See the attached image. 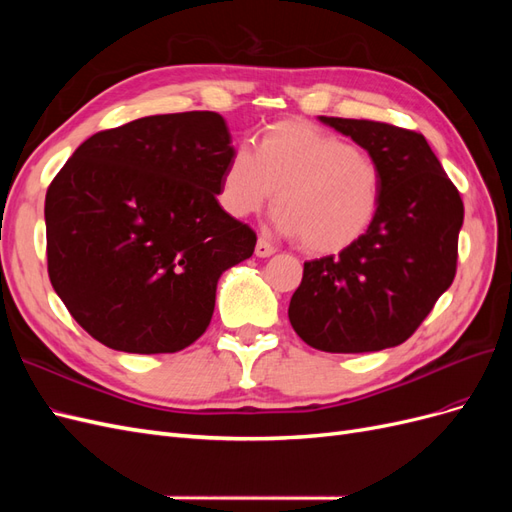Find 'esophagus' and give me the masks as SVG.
I'll return each mask as SVG.
<instances>
[{
	"mask_svg": "<svg viewBox=\"0 0 512 512\" xmlns=\"http://www.w3.org/2000/svg\"><path fill=\"white\" fill-rule=\"evenodd\" d=\"M256 256L258 258H269V256H273L275 254V247L267 241V239H258L256 241Z\"/></svg>",
	"mask_w": 512,
	"mask_h": 512,
	"instance_id": "1",
	"label": "esophagus"
}]
</instances>
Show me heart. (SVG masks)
Segmentation results:
<instances>
[{
	"label": "heart",
	"instance_id": "obj_1",
	"mask_svg": "<svg viewBox=\"0 0 512 512\" xmlns=\"http://www.w3.org/2000/svg\"><path fill=\"white\" fill-rule=\"evenodd\" d=\"M278 192L273 226L301 239L307 254H339L361 241L382 198V170L346 138L286 119L262 130L254 153L230 151L220 177V207L235 220L258 213Z\"/></svg>",
	"mask_w": 512,
	"mask_h": 512
}]
</instances>
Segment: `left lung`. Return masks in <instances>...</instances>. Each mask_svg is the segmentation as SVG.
<instances>
[{
    "mask_svg": "<svg viewBox=\"0 0 512 512\" xmlns=\"http://www.w3.org/2000/svg\"><path fill=\"white\" fill-rule=\"evenodd\" d=\"M318 119L378 162L382 198L361 241L305 262L290 324L324 352L399 346L455 280L461 196L423 134L367 119Z\"/></svg>",
    "mask_w": 512,
    "mask_h": 512,
    "instance_id": "left-lung-1",
    "label": "left lung"
}]
</instances>
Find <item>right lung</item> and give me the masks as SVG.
I'll return each instance as SVG.
<instances>
[{
  "label": "right lung",
  "instance_id": "obj_1",
  "mask_svg": "<svg viewBox=\"0 0 512 512\" xmlns=\"http://www.w3.org/2000/svg\"><path fill=\"white\" fill-rule=\"evenodd\" d=\"M235 149L222 115H151L98 132L72 153L44 200L49 277L100 344L179 352L209 327L224 271L256 235L220 207Z\"/></svg>",
  "mask_w": 512,
  "mask_h": 512
}]
</instances>
